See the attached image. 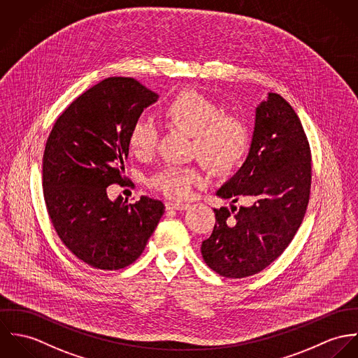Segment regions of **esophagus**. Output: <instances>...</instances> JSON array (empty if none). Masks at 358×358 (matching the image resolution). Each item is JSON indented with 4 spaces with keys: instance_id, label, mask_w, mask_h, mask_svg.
<instances>
[{
    "instance_id": "obj_1",
    "label": "esophagus",
    "mask_w": 358,
    "mask_h": 358,
    "mask_svg": "<svg viewBox=\"0 0 358 358\" xmlns=\"http://www.w3.org/2000/svg\"><path fill=\"white\" fill-rule=\"evenodd\" d=\"M167 210H187L189 207L188 203H178V201H167L166 203Z\"/></svg>"
}]
</instances>
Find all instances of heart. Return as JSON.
Masks as SVG:
<instances>
[{"instance_id":"1","label":"heart","mask_w":358,"mask_h":358,"mask_svg":"<svg viewBox=\"0 0 358 358\" xmlns=\"http://www.w3.org/2000/svg\"><path fill=\"white\" fill-rule=\"evenodd\" d=\"M166 122L191 134L192 152L214 171L235 169L247 152L250 133L245 122L196 90L178 92L163 108ZM158 133L147 120H137L129 131V144L138 155H150L157 148ZM150 185L174 199L188 198L194 187L203 182L198 167L166 166L150 178Z\"/></svg>"}]
</instances>
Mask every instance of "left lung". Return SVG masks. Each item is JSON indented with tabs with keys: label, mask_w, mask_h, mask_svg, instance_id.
<instances>
[{
	"label": "left lung",
	"mask_w": 358,
	"mask_h": 358,
	"mask_svg": "<svg viewBox=\"0 0 358 358\" xmlns=\"http://www.w3.org/2000/svg\"><path fill=\"white\" fill-rule=\"evenodd\" d=\"M312 155L294 108L269 93L255 111L250 152L217 196L254 199L250 207L214 208L213 234L201 243L204 262L220 276H252L282 254L299 229L310 196Z\"/></svg>",
	"instance_id": "8db88e82"
}]
</instances>
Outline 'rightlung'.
Segmentation results:
<instances>
[{
	"instance_id": "1",
	"label": "right lung",
	"mask_w": 358,
	"mask_h": 358,
	"mask_svg": "<svg viewBox=\"0 0 358 358\" xmlns=\"http://www.w3.org/2000/svg\"><path fill=\"white\" fill-rule=\"evenodd\" d=\"M158 97L133 78H107L74 100L48 137L42 159L48 214L63 244L92 268L133 264L164 213L157 199L131 204L107 195L110 185L124 182L131 126Z\"/></svg>"
}]
</instances>
